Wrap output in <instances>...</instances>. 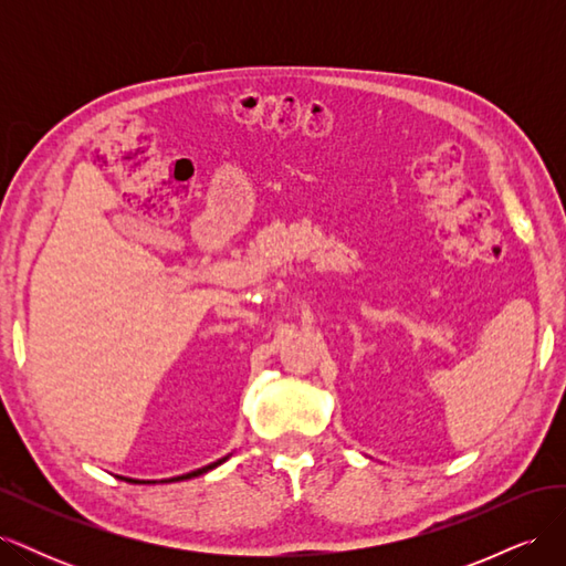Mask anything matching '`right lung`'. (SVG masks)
Segmentation results:
<instances>
[{"label":"right lung","instance_id":"obj_1","mask_svg":"<svg viewBox=\"0 0 566 566\" xmlns=\"http://www.w3.org/2000/svg\"><path fill=\"white\" fill-rule=\"evenodd\" d=\"M227 458H229V455L219 458L217 462H210V465H205V468L193 470V472H186V474H179V476H169V479H160V484H167V482H181V479H193V476H198V474H202V472H208V470H212V468L221 465V462H224ZM119 479H125V482H129V484H158V482H153V479H129V476H119Z\"/></svg>","mask_w":566,"mask_h":566}]
</instances>
